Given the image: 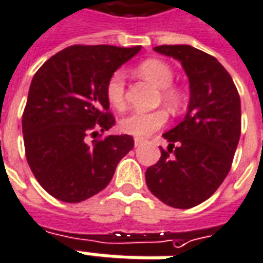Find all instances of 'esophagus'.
<instances>
[{"mask_svg": "<svg viewBox=\"0 0 263 263\" xmlns=\"http://www.w3.org/2000/svg\"><path fill=\"white\" fill-rule=\"evenodd\" d=\"M141 143H143V140L141 139H134V147H139Z\"/></svg>", "mask_w": 263, "mask_h": 263, "instance_id": "34e87169", "label": "esophagus"}]
</instances>
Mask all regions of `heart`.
I'll return each mask as SVG.
<instances>
[{
	"label": "heart",
	"mask_w": 263,
	"mask_h": 263,
	"mask_svg": "<svg viewBox=\"0 0 263 263\" xmlns=\"http://www.w3.org/2000/svg\"><path fill=\"white\" fill-rule=\"evenodd\" d=\"M137 72L144 80L161 89V99L166 106L172 110H178L183 102V93L176 88H172L174 82V71L166 63L161 60L143 61L137 67ZM106 98L110 106L118 110H122L126 105V76L123 71H115L106 82ZM168 120V116L164 110L155 112H133L120 119L119 127L126 134L144 139L151 133H154L161 127H164Z\"/></svg>",
	"instance_id": "heart-1"
}]
</instances>
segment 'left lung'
Here are the masks:
<instances>
[{"label":"left lung","instance_id":"1","mask_svg":"<svg viewBox=\"0 0 263 263\" xmlns=\"http://www.w3.org/2000/svg\"><path fill=\"white\" fill-rule=\"evenodd\" d=\"M154 50L181 63L191 95L183 120L162 134L168 151L161 148L158 162L147 168L145 183L162 203L191 209L208 200L229 174L241 136V101L216 57L189 45Z\"/></svg>","mask_w":263,"mask_h":263}]
</instances>
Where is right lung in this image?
<instances>
[{
    "label": "right lung",
    "instance_id": "obj_1",
    "mask_svg": "<svg viewBox=\"0 0 263 263\" xmlns=\"http://www.w3.org/2000/svg\"><path fill=\"white\" fill-rule=\"evenodd\" d=\"M141 46H70L50 57L30 82L22 116L25 153L40 186L61 202L78 203L108 186L132 148L129 134L93 140L115 124L106 82Z\"/></svg>",
    "mask_w": 263,
    "mask_h": 263
}]
</instances>
